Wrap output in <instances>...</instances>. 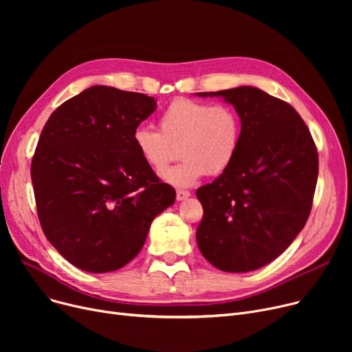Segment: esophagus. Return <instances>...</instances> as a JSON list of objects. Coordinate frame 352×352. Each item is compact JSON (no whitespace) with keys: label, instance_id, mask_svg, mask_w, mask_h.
Masks as SVG:
<instances>
[{"label":"esophagus","instance_id":"1","mask_svg":"<svg viewBox=\"0 0 352 352\" xmlns=\"http://www.w3.org/2000/svg\"><path fill=\"white\" fill-rule=\"evenodd\" d=\"M190 195H191V194H190L188 191H184V190H178V191H177V199H178V201L187 199Z\"/></svg>","mask_w":352,"mask_h":352}]
</instances>
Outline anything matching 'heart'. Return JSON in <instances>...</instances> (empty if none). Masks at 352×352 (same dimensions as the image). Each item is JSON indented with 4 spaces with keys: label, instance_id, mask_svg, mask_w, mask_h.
Listing matches in <instances>:
<instances>
[{
    "label": "heart",
    "instance_id": "1",
    "mask_svg": "<svg viewBox=\"0 0 352 352\" xmlns=\"http://www.w3.org/2000/svg\"><path fill=\"white\" fill-rule=\"evenodd\" d=\"M241 120L224 104L175 98L160 116V131L138 125L133 145L148 168L161 173L171 162L175 145L182 161L162 179L177 188L192 187L206 174L218 175L234 162L241 142Z\"/></svg>",
    "mask_w": 352,
    "mask_h": 352
}]
</instances>
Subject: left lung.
Returning <instances> with one entry per match:
<instances>
[{
    "label": "left lung",
    "mask_w": 352,
    "mask_h": 352,
    "mask_svg": "<svg viewBox=\"0 0 352 352\" xmlns=\"http://www.w3.org/2000/svg\"><path fill=\"white\" fill-rule=\"evenodd\" d=\"M219 97L241 120V142L230 168L197 190L204 217L197 244L226 272H248L281 255L304 228L318 178L309 129L289 104L243 85Z\"/></svg>",
    "instance_id": "1"
}]
</instances>
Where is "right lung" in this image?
<instances>
[{"label":"right lung","mask_w":352,"mask_h":352,"mask_svg":"<svg viewBox=\"0 0 352 352\" xmlns=\"http://www.w3.org/2000/svg\"><path fill=\"white\" fill-rule=\"evenodd\" d=\"M157 109L140 92L94 85L54 111L31 162L36 211L51 245L88 272L126 265L153 219L175 201L133 145Z\"/></svg>","instance_id":"1"}]
</instances>
